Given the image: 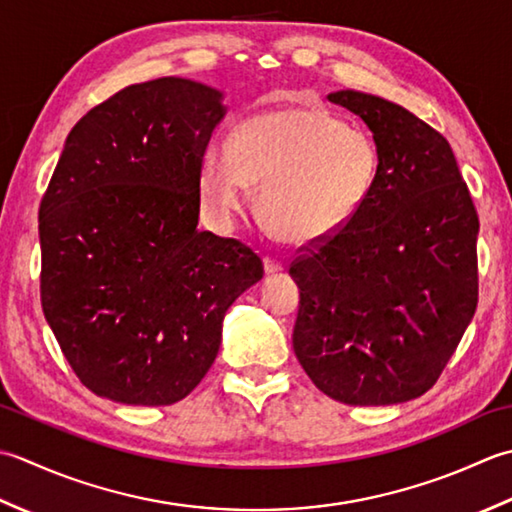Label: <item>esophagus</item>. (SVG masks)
<instances>
[{
  "instance_id": "1",
  "label": "esophagus",
  "mask_w": 512,
  "mask_h": 512,
  "mask_svg": "<svg viewBox=\"0 0 512 512\" xmlns=\"http://www.w3.org/2000/svg\"><path fill=\"white\" fill-rule=\"evenodd\" d=\"M263 263H265L267 274H278V271H283V263H280V260H276V258L265 256Z\"/></svg>"
}]
</instances>
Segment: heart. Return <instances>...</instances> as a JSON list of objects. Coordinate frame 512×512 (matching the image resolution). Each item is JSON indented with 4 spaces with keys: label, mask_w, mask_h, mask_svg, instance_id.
Listing matches in <instances>:
<instances>
[{
    "label": "heart",
    "mask_w": 512,
    "mask_h": 512,
    "mask_svg": "<svg viewBox=\"0 0 512 512\" xmlns=\"http://www.w3.org/2000/svg\"><path fill=\"white\" fill-rule=\"evenodd\" d=\"M382 156L369 132L322 108H283L249 119L232 148L212 143L201 161V196L218 216L243 210L260 187L258 214L289 243H314L347 227L367 205Z\"/></svg>",
    "instance_id": "b5f03b06"
}]
</instances>
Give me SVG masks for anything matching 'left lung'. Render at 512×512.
<instances>
[{"mask_svg":"<svg viewBox=\"0 0 512 512\" xmlns=\"http://www.w3.org/2000/svg\"><path fill=\"white\" fill-rule=\"evenodd\" d=\"M369 125L382 163L353 221L305 247L294 351L329 398L384 406L440 378L477 309L479 218L451 145L382 97H327Z\"/></svg>","mask_w":512,"mask_h":512,"instance_id":"1","label":"left lung"}]
</instances>
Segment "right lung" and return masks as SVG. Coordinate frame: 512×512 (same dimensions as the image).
<instances>
[{"label":"right lung","instance_id":"1","mask_svg":"<svg viewBox=\"0 0 512 512\" xmlns=\"http://www.w3.org/2000/svg\"><path fill=\"white\" fill-rule=\"evenodd\" d=\"M223 114L221 92L192 79L134 83L77 121L41 196V309L101 398L183 400L216 360L225 311L263 278L254 249L196 229Z\"/></svg>","mask_w":512,"mask_h":512}]
</instances>
